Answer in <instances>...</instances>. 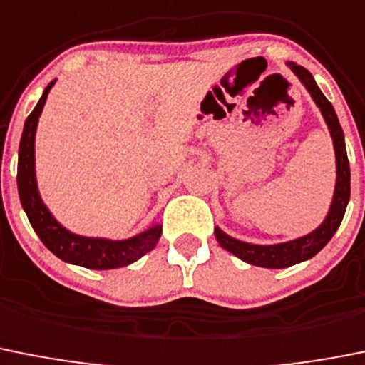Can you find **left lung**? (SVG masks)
Segmentation results:
<instances>
[{
	"label": "left lung",
	"instance_id": "8db88e82",
	"mask_svg": "<svg viewBox=\"0 0 365 365\" xmlns=\"http://www.w3.org/2000/svg\"><path fill=\"white\" fill-rule=\"evenodd\" d=\"M287 66L297 73V78L304 83L307 92L312 93V98L315 99L317 106L322 112L324 119H326L327 126H329L331 137H333V145H335L336 153V188L335 195H333V202H331L329 213H327L326 220L320 224L315 232L309 235L300 237V239L289 240V242L275 244V246H260V244H248L242 240H237L233 237L226 235L215 228V239L217 242L222 246L224 250H228L235 257H239L244 262L252 264V266L267 267V269H282V267H289L293 264H299L302 260L312 259L315 257L320 250L326 246L331 240V237L335 235L339 230L340 222L346 213L347 202H349L351 193V172H349V160H347L346 143H344V132L342 126L339 123L335 108L326 99L320 88L317 86L315 79L304 66L297 65V63H287Z\"/></svg>",
	"mask_w": 365,
	"mask_h": 365
}]
</instances>
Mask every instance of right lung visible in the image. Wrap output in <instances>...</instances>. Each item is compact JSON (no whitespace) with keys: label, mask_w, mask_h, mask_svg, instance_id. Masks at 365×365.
Here are the masks:
<instances>
[{"label":"right lung","mask_w":365,"mask_h":365,"mask_svg":"<svg viewBox=\"0 0 365 365\" xmlns=\"http://www.w3.org/2000/svg\"><path fill=\"white\" fill-rule=\"evenodd\" d=\"M52 85L53 81L48 83L36 108L26 117L21 143H19L18 192L23 210L41 242L65 262L78 264L88 269H115V267L128 266L137 259H141L146 252L155 248L163 233V226L157 224L128 240H106L73 235L53 219L39 197L34 172V137L39 115H41Z\"/></svg>","instance_id":"add662e5"}]
</instances>
